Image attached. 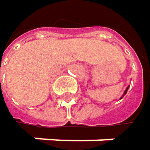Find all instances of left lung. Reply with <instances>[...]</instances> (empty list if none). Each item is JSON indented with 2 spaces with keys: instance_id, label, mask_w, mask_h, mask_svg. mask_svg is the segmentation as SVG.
Listing matches in <instances>:
<instances>
[{
  "instance_id": "1",
  "label": "left lung",
  "mask_w": 150,
  "mask_h": 150,
  "mask_svg": "<svg viewBox=\"0 0 150 150\" xmlns=\"http://www.w3.org/2000/svg\"><path fill=\"white\" fill-rule=\"evenodd\" d=\"M129 86H128V87H127V88L125 89V91H124V93H123V95L122 96V97H121L120 99H122V98H123V96H125V95L127 94V92H128V89H129Z\"/></svg>"
}]
</instances>
